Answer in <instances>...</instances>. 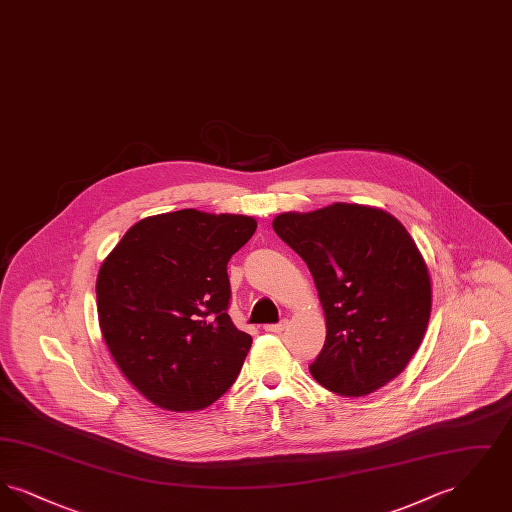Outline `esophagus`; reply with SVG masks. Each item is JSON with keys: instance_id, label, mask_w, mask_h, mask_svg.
Segmentation results:
<instances>
[{"instance_id": "obj_1", "label": "esophagus", "mask_w": 512, "mask_h": 512, "mask_svg": "<svg viewBox=\"0 0 512 512\" xmlns=\"http://www.w3.org/2000/svg\"><path fill=\"white\" fill-rule=\"evenodd\" d=\"M286 324H288V320L284 318V320H280L278 324H267V326H265V330H267V332H272V334H280V332L286 328Z\"/></svg>"}]
</instances>
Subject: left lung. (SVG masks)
I'll return each mask as SVG.
<instances>
[{
    "label": "left lung",
    "mask_w": 512,
    "mask_h": 512,
    "mask_svg": "<svg viewBox=\"0 0 512 512\" xmlns=\"http://www.w3.org/2000/svg\"><path fill=\"white\" fill-rule=\"evenodd\" d=\"M307 263L326 318L309 370L326 390L361 397L399 376L420 347L432 311L428 267L390 213L334 203L272 220Z\"/></svg>",
    "instance_id": "obj_1"
}]
</instances>
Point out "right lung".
Returning a JSON list of instances; mask_svg holds the SVG:
<instances>
[{
	"label": "right lung",
	"mask_w": 512,
	"mask_h": 512,
	"mask_svg": "<svg viewBox=\"0 0 512 512\" xmlns=\"http://www.w3.org/2000/svg\"><path fill=\"white\" fill-rule=\"evenodd\" d=\"M257 220L182 209L136 222L99 268V328L124 378L184 413L236 382L251 336L228 315L230 257Z\"/></svg>",
	"instance_id": "obj_1"
}]
</instances>
